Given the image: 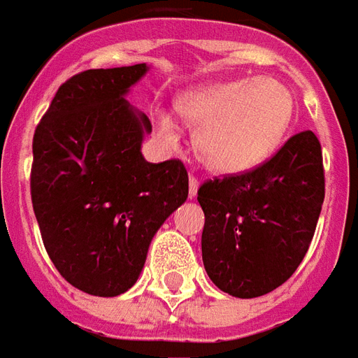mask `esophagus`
Here are the masks:
<instances>
[{"instance_id":"34e87169","label":"esophagus","mask_w":358,"mask_h":358,"mask_svg":"<svg viewBox=\"0 0 358 358\" xmlns=\"http://www.w3.org/2000/svg\"><path fill=\"white\" fill-rule=\"evenodd\" d=\"M199 187H200L199 179H196V177H191V179H189V196H191V199H194V196H196Z\"/></svg>"}]
</instances>
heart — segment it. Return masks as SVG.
Here are the masks:
<instances>
[{
	"label": "heart",
	"mask_w": 358,
	"mask_h": 358,
	"mask_svg": "<svg viewBox=\"0 0 358 358\" xmlns=\"http://www.w3.org/2000/svg\"><path fill=\"white\" fill-rule=\"evenodd\" d=\"M175 113L194 127V152L210 171L241 175L278 150L295 117V98L275 78H239L181 94ZM154 129L167 146L179 141V127L167 111L154 113Z\"/></svg>",
	"instance_id": "heart-1"
}]
</instances>
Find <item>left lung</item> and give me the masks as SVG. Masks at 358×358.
<instances>
[{
	"mask_svg": "<svg viewBox=\"0 0 358 358\" xmlns=\"http://www.w3.org/2000/svg\"><path fill=\"white\" fill-rule=\"evenodd\" d=\"M202 262L217 289L237 299L266 295L293 275L310 247L324 202L316 134L291 136L255 171L206 181Z\"/></svg>",
	"mask_w": 358,
	"mask_h": 358,
	"instance_id": "1",
	"label": "left lung"
}]
</instances>
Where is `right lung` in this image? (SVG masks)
Listing matches in <instances>:
<instances>
[{
    "mask_svg": "<svg viewBox=\"0 0 358 358\" xmlns=\"http://www.w3.org/2000/svg\"><path fill=\"white\" fill-rule=\"evenodd\" d=\"M150 65L90 69L59 86L32 143L30 192L53 266L73 287L117 296L143 272L154 235L189 196L179 159L150 164V119L127 96Z\"/></svg>",
    "mask_w": 358,
    "mask_h": 358,
    "instance_id": "obj_1",
    "label": "right lung"
}]
</instances>
